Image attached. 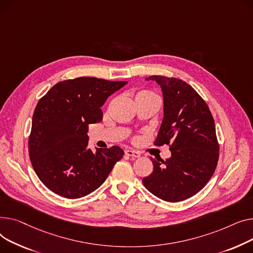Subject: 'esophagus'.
<instances>
[{"label": "esophagus", "instance_id": "esophagus-1", "mask_svg": "<svg viewBox=\"0 0 253 253\" xmlns=\"http://www.w3.org/2000/svg\"><path fill=\"white\" fill-rule=\"evenodd\" d=\"M125 153L126 156H129V157H140V153L135 150H126Z\"/></svg>", "mask_w": 253, "mask_h": 253}]
</instances>
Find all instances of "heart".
<instances>
[{"label": "heart", "mask_w": 253, "mask_h": 253, "mask_svg": "<svg viewBox=\"0 0 253 253\" xmlns=\"http://www.w3.org/2000/svg\"><path fill=\"white\" fill-rule=\"evenodd\" d=\"M142 96H147V97H155V98H158L154 93L150 92V91H141L137 94L136 97H142Z\"/></svg>", "instance_id": "heart-1"}]
</instances>
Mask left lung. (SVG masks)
<instances>
[{
	"label": "left lung",
	"mask_w": 253,
	"mask_h": 253,
	"mask_svg": "<svg viewBox=\"0 0 253 253\" xmlns=\"http://www.w3.org/2000/svg\"><path fill=\"white\" fill-rule=\"evenodd\" d=\"M147 81L160 84L165 116L155 146L169 145L171 156L160 163L150 158L153 171L143 184L158 198L179 202L198 193L217 166L219 146L212 114L201 96L186 82L165 76Z\"/></svg>",
	"instance_id": "1"
}]
</instances>
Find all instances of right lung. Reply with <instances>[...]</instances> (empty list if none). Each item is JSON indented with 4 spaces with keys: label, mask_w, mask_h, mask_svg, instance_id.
<instances>
[{
    "label": "right lung",
    "mask_w": 253,
    "mask_h": 253,
    "mask_svg": "<svg viewBox=\"0 0 253 253\" xmlns=\"http://www.w3.org/2000/svg\"><path fill=\"white\" fill-rule=\"evenodd\" d=\"M127 82L78 78L59 82L37 104L28 152L42 183L56 194L77 199L107 179L125 152L118 146L87 149L88 126L102 121L106 99Z\"/></svg>",
    "instance_id": "right-lung-1"
}]
</instances>
